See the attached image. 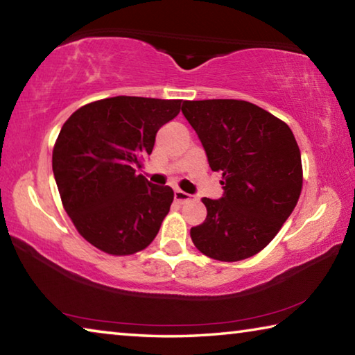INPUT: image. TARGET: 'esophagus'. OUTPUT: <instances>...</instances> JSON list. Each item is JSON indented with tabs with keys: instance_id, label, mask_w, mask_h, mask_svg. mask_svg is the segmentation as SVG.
Segmentation results:
<instances>
[{
	"instance_id": "obj_1",
	"label": "esophagus",
	"mask_w": 355,
	"mask_h": 355,
	"mask_svg": "<svg viewBox=\"0 0 355 355\" xmlns=\"http://www.w3.org/2000/svg\"><path fill=\"white\" fill-rule=\"evenodd\" d=\"M173 197H175V200L180 202V203H184L192 199V196L188 194V192H184L182 189H175V192H173Z\"/></svg>"
}]
</instances>
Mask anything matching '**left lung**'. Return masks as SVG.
I'll return each instance as SVG.
<instances>
[{"instance_id":"obj_1","label":"left lung","mask_w":355,"mask_h":355,"mask_svg":"<svg viewBox=\"0 0 355 355\" xmlns=\"http://www.w3.org/2000/svg\"><path fill=\"white\" fill-rule=\"evenodd\" d=\"M182 112L224 184L220 199H202L207 219L191 228L192 243L219 261L254 257L277 235L302 189L293 131L244 100L183 101Z\"/></svg>"}]
</instances>
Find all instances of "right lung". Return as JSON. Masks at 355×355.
I'll return each instance as SVG.
<instances>
[{"label": "right lung", "instance_id": "obj_1", "mask_svg": "<svg viewBox=\"0 0 355 355\" xmlns=\"http://www.w3.org/2000/svg\"><path fill=\"white\" fill-rule=\"evenodd\" d=\"M182 100L111 97L76 110L53 148V173L64 209L80 235L111 255L136 254L153 241L173 191L136 175L158 130Z\"/></svg>", "mask_w": 355, "mask_h": 355}]
</instances>
